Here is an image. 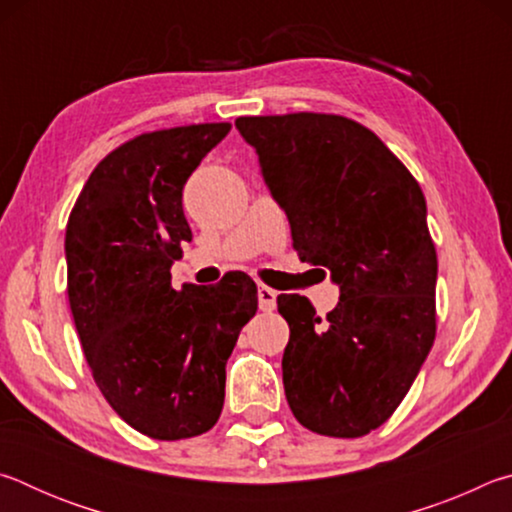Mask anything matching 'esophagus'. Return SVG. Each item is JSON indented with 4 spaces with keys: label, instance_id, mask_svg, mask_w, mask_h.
Here are the masks:
<instances>
[{
    "label": "esophagus",
    "instance_id": "obj_1",
    "mask_svg": "<svg viewBox=\"0 0 512 512\" xmlns=\"http://www.w3.org/2000/svg\"><path fill=\"white\" fill-rule=\"evenodd\" d=\"M257 300H259V309L273 311L275 305H277V291L271 289V287H264V284H259Z\"/></svg>",
    "mask_w": 512,
    "mask_h": 512
}]
</instances>
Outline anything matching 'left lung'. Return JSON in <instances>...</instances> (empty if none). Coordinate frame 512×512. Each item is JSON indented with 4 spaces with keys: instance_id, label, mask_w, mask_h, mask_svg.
<instances>
[{
    "instance_id": "left-lung-1",
    "label": "left lung",
    "mask_w": 512,
    "mask_h": 512,
    "mask_svg": "<svg viewBox=\"0 0 512 512\" xmlns=\"http://www.w3.org/2000/svg\"><path fill=\"white\" fill-rule=\"evenodd\" d=\"M302 262L325 266L339 305L277 296L291 336L282 381L296 420L359 438L391 418L436 339L438 257L427 201L379 137L341 115L239 117Z\"/></svg>"
}]
</instances>
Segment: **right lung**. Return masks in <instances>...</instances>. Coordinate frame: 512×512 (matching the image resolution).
<instances>
[{
  "label": "right lung",
  "instance_id": "add662e5",
  "mask_svg": "<svg viewBox=\"0 0 512 512\" xmlns=\"http://www.w3.org/2000/svg\"><path fill=\"white\" fill-rule=\"evenodd\" d=\"M230 124L137 135L90 173L67 221V296L99 391L155 440L201 436L219 420L225 363L257 311L244 273L171 287L192 228L183 187Z\"/></svg>",
  "mask_w": 512,
  "mask_h": 512
}]
</instances>
